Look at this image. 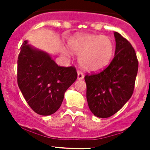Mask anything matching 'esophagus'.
Returning a JSON list of instances; mask_svg holds the SVG:
<instances>
[{"label": "esophagus", "instance_id": "esophagus-1", "mask_svg": "<svg viewBox=\"0 0 150 150\" xmlns=\"http://www.w3.org/2000/svg\"><path fill=\"white\" fill-rule=\"evenodd\" d=\"M83 77H84V75H83V73H82L80 71H77V78H78V79H83Z\"/></svg>", "mask_w": 150, "mask_h": 150}]
</instances>
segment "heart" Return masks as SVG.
Here are the masks:
<instances>
[{"instance_id": "b5f03b06", "label": "heart", "mask_w": 150, "mask_h": 150, "mask_svg": "<svg viewBox=\"0 0 150 150\" xmlns=\"http://www.w3.org/2000/svg\"><path fill=\"white\" fill-rule=\"evenodd\" d=\"M70 48L79 54V64L90 72L101 71L110 62L114 53V43L109 37L83 34L69 40Z\"/></svg>"}]
</instances>
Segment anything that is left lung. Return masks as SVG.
Returning a JSON list of instances; mask_svg holds the SVG:
<instances>
[{
	"mask_svg": "<svg viewBox=\"0 0 150 150\" xmlns=\"http://www.w3.org/2000/svg\"><path fill=\"white\" fill-rule=\"evenodd\" d=\"M114 36L116 51L109 65L85 76L88 107L99 118L112 116L131 98L138 71V60L132 44L118 32Z\"/></svg>",
	"mask_w": 150,
	"mask_h": 150,
	"instance_id": "obj_1",
	"label": "left lung"
}]
</instances>
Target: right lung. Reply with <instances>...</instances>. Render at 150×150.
<instances>
[{"label": "right lung", "mask_w": 150, "mask_h": 150, "mask_svg": "<svg viewBox=\"0 0 150 150\" xmlns=\"http://www.w3.org/2000/svg\"><path fill=\"white\" fill-rule=\"evenodd\" d=\"M20 47L17 61V83L30 107L49 116L59 109L66 90L77 78L74 66H59L48 54L27 44Z\"/></svg>", "instance_id": "obj_1"}]
</instances>
